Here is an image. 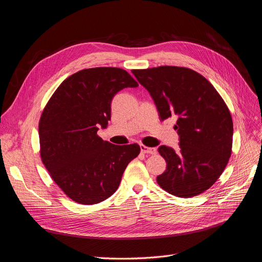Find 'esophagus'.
<instances>
[{
	"label": "esophagus",
	"mask_w": 262,
	"mask_h": 262,
	"mask_svg": "<svg viewBox=\"0 0 262 262\" xmlns=\"http://www.w3.org/2000/svg\"><path fill=\"white\" fill-rule=\"evenodd\" d=\"M141 151L143 153H148V155H156L157 149L156 148H150L145 145H141Z\"/></svg>",
	"instance_id": "esophagus-1"
}]
</instances>
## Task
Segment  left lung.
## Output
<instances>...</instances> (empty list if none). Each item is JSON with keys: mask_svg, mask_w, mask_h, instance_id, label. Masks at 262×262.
Segmentation results:
<instances>
[{"mask_svg": "<svg viewBox=\"0 0 262 262\" xmlns=\"http://www.w3.org/2000/svg\"><path fill=\"white\" fill-rule=\"evenodd\" d=\"M132 73L150 93L160 118H178L180 149L159 147L167 169L158 184L179 198L204 192L232 155L233 120L224 100L201 74L187 68L163 66Z\"/></svg>", "mask_w": 262, "mask_h": 262, "instance_id": "8db88e82", "label": "left lung"}]
</instances>
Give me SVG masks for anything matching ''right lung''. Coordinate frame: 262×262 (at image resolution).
Masks as SVG:
<instances>
[{
  "instance_id": "add662e5",
  "label": "right lung",
  "mask_w": 262,
  "mask_h": 262,
  "mask_svg": "<svg viewBox=\"0 0 262 262\" xmlns=\"http://www.w3.org/2000/svg\"><path fill=\"white\" fill-rule=\"evenodd\" d=\"M136 86L122 69H86L68 77L45 105L39 122L41 160L73 201L92 205L111 196L140 155L137 144L117 146L97 135L111 119L115 94Z\"/></svg>"
}]
</instances>
